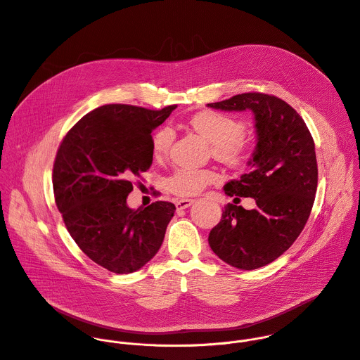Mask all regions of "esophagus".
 Returning <instances> with one entry per match:
<instances>
[{"mask_svg": "<svg viewBox=\"0 0 360 360\" xmlns=\"http://www.w3.org/2000/svg\"><path fill=\"white\" fill-rule=\"evenodd\" d=\"M192 203H193V199H178L175 202L176 210H186L188 207H191Z\"/></svg>", "mask_w": 360, "mask_h": 360, "instance_id": "34e87169", "label": "esophagus"}]
</instances>
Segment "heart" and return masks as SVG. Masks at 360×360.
Masks as SVG:
<instances>
[{
    "mask_svg": "<svg viewBox=\"0 0 360 360\" xmlns=\"http://www.w3.org/2000/svg\"><path fill=\"white\" fill-rule=\"evenodd\" d=\"M191 127L212 142L214 157L231 168L248 164L253 152V141L245 135L242 120L219 111H200L189 120ZM174 141L169 127H161L150 136L152 153L157 158L167 155ZM219 181L214 169L181 167L167 178V189L176 196L188 198L200 193L211 184Z\"/></svg>",
    "mask_w": 360,
    "mask_h": 360,
    "instance_id": "b5f03b06",
    "label": "heart"
}]
</instances>
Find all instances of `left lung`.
<instances>
[{"instance_id":"8db88e82","label":"left lung","mask_w":360,"mask_h":360,"mask_svg":"<svg viewBox=\"0 0 360 360\" xmlns=\"http://www.w3.org/2000/svg\"><path fill=\"white\" fill-rule=\"evenodd\" d=\"M208 107L255 114L258 143L252 171L228 182L225 193L236 196L233 202L255 198L256 208L225 205L208 240L228 265L258 269L290 248L311 215L318 188L315 142L302 117L275 95L245 92Z\"/></svg>"}]
</instances>
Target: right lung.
Here are the masks:
<instances>
[{
  "mask_svg": "<svg viewBox=\"0 0 360 360\" xmlns=\"http://www.w3.org/2000/svg\"><path fill=\"white\" fill-rule=\"evenodd\" d=\"M175 108L102 105L84 115L57 150V208L79 249L110 272L131 274L149 262L174 217L172 202L157 200L135 211L127 207V196L152 164L150 132Z\"/></svg>",
  "mask_w": 360,
  "mask_h": 360,
  "instance_id": "right-lung-1",
  "label": "right lung"
}]
</instances>
